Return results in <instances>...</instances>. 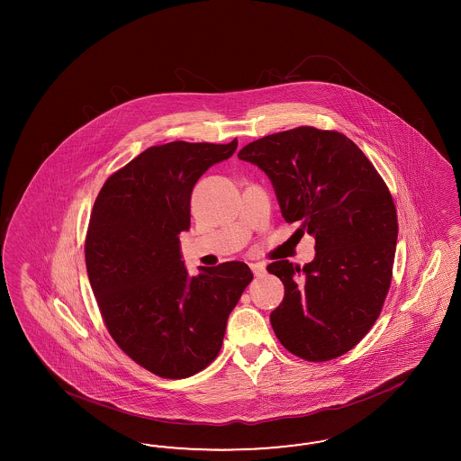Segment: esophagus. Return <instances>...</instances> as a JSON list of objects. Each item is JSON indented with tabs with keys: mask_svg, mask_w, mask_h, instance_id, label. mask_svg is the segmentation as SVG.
<instances>
[{
	"mask_svg": "<svg viewBox=\"0 0 461 461\" xmlns=\"http://www.w3.org/2000/svg\"><path fill=\"white\" fill-rule=\"evenodd\" d=\"M250 268L255 277H262L266 274V266L264 264H250Z\"/></svg>",
	"mask_w": 461,
	"mask_h": 461,
	"instance_id": "obj_1",
	"label": "esophagus"
}]
</instances>
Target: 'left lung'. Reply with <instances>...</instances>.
<instances>
[{"instance_id": "obj_1", "label": "left lung", "mask_w": 461, "mask_h": 461, "mask_svg": "<svg viewBox=\"0 0 461 461\" xmlns=\"http://www.w3.org/2000/svg\"><path fill=\"white\" fill-rule=\"evenodd\" d=\"M238 158L272 181L287 223L312 235L304 267H267L284 284L270 322L284 348L328 362L355 348L377 321L392 282L397 211L387 184L343 133L297 126L245 145Z\"/></svg>"}]
</instances>
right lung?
Here are the masks:
<instances>
[{"mask_svg":"<svg viewBox=\"0 0 461 461\" xmlns=\"http://www.w3.org/2000/svg\"><path fill=\"white\" fill-rule=\"evenodd\" d=\"M237 147V139L154 145L106 179L91 211L84 255L103 321L158 377H191L218 357L228 316L253 279L243 262L189 277L179 247L195 182Z\"/></svg>","mask_w":461,"mask_h":461,"instance_id":"right-lung-1","label":"right lung"}]
</instances>
